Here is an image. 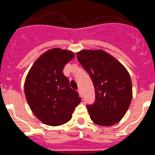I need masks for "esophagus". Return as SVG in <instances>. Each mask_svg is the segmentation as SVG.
Segmentation results:
<instances>
[{
	"label": "esophagus",
	"instance_id": "obj_1",
	"mask_svg": "<svg viewBox=\"0 0 155 155\" xmlns=\"http://www.w3.org/2000/svg\"><path fill=\"white\" fill-rule=\"evenodd\" d=\"M78 92L79 95H80L81 97H82V94H81V89H78Z\"/></svg>",
	"mask_w": 155,
	"mask_h": 155
}]
</instances>
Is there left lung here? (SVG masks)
Listing matches in <instances>:
<instances>
[{"label":"left lung","instance_id":"obj_1","mask_svg":"<svg viewBox=\"0 0 155 155\" xmlns=\"http://www.w3.org/2000/svg\"><path fill=\"white\" fill-rule=\"evenodd\" d=\"M79 62L94 83L95 102L87 105L91 120L102 126L119 123L127 112L132 98L130 75L116 58L102 49L81 50Z\"/></svg>","mask_w":155,"mask_h":155}]
</instances>
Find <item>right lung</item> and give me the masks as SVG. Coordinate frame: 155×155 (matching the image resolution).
I'll list each match as a JSON object with an SVG mask.
<instances>
[{"label": "right lung", "mask_w": 155, "mask_h": 155, "mask_svg": "<svg viewBox=\"0 0 155 155\" xmlns=\"http://www.w3.org/2000/svg\"><path fill=\"white\" fill-rule=\"evenodd\" d=\"M74 57L71 51L54 48L37 58L26 75L24 93L33 114L48 126H61L72 117L81 99L63 74Z\"/></svg>", "instance_id": "1"}]
</instances>
